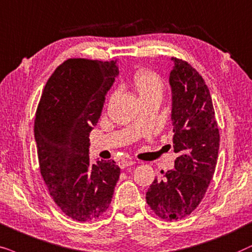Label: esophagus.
I'll return each instance as SVG.
<instances>
[{
    "mask_svg": "<svg viewBox=\"0 0 252 252\" xmlns=\"http://www.w3.org/2000/svg\"><path fill=\"white\" fill-rule=\"evenodd\" d=\"M136 163V161H133V160H121L120 162H119V166H120V168H122V169H124L126 168V167H129V166H133Z\"/></svg>",
    "mask_w": 252,
    "mask_h": 252,
    "instance_id": "obj_1",
    "label": "esophagus"
}]
</instances>
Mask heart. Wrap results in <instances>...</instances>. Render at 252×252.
Here are the masks:
<instances>
[{"mask_svg": "<svg viewBox=\"0 0 252 252\" xmlns=\"http://www.w3.org/2000/svg\"><path fill=\"white\" fill-rule=\"evenodd\" d=\"M133 87L142 101L147 99H160L163 93V82L152 70H140L133 76Z\"/></svg>", "mask_w": 252, "mask_h": 252, "instance_id": "1", "label": "heart"}]
</instances>
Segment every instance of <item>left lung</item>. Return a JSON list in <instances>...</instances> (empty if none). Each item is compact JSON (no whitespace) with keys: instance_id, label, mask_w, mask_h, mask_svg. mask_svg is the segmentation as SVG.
I'll use <instances>...</instances> for the list:
<instances>
[{"instance_id":"1","label":"left lung","mask_w":252,"mask_h":252,"mask_svg":"<svg viewBox=\"0 0 252 252\" xmlns=\"http://www.w3.org/2000/svg\"><path fill=\"white\" fill-rule=\"evenodd\" d=\"M173 170L156 177L146 192L151 210L167 221L183 219L205 196L216 172L220 133L205 80L183 60L173 58ZM163 173V172H162Z\"/></svg>"}]
</instances>
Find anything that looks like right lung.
Masks as SVG:
<instances>
[{
    "instance_id": "obj_1",
    "label": "right lung",
    "mask_w": 252,
    "mask_h": 252,
    "mask_svg": "<svg viewBox=\"0 0 252 252\" xmlns=\"http://www.w3.org/2000/svg\"><path fill=\"white\" fill-rule=\"evenodd\" d=\"M116 62L68 59L56 68L34 120L40 174L62 212L85 222L108 209L120 179L114 160L90 162V132L117 75Z\"/></svg>"
}]
</instances>
